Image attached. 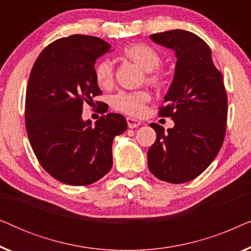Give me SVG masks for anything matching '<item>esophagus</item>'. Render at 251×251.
I'll return each instance as SVG.
<instances>
[{
  "label": "esophagus",
  "mask_w": 251,
  "mask_h": 251,
  "mask_svg": "<svg viewBox=\"0 0 251 251\" xmlns=\"http://www.w3.org/2000/svg\"><path fill=\"white\" fill-rule=\"evenodd\" d=\"M126 123H128V126L129 128H137V126H139L142 125V122L138 121V120L133 119V118H126Z\"/></svg>",
  "instance_id": "obj_1"
}]
</instances>
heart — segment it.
<instances>
[{
  "label": "heart",
  "mask_w": 251,
  "mask_h": 251,
  "mask_svg": "<svg viewBox=\"0 0 251 251\" xmlns=\"http://www.w3.org/2000/svg\"><path fill=\"white\" fill-rule=\"evenodd\" d=\"M123 58L136 64L140 70L145 72L147 83L155 88L166 84L167 73L160 68L162 57L157 51L146 43H131L121 51ZM95 81L102 89H109L114 81V66L107 58L98 60L94 67ZM152 99V96L146 90L120 91L112 99V106L116 111L131 116H142L145 113L146 105Z\"/></svg>",
  "instance_id": "heart-1"
}]
</instances>
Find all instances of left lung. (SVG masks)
<instances>
[{
    "instance_id": "8db88e82",
    "label": "left lung",
    "mask_w": 251,
    "mask_h": 251,
    "mask_svg": "<svg viewBox=\"0 0 251 251\" xmlns=\"http://www.w3.org/2000/svg\"><path fill=\"white\" fill-rule=\"evenodd\" d=\"M154 42L173 49L177 61L174 81L159 115L174 120V128L151 123L156 140L147 152L149 168L163 181L181 184L203 173L225 138L227 96L223 75L212 63L203 40L183 29L152 34Z\"/></svg>"
}]
</instances>
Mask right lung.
Returning a JSON list of instances; mask_svg holds the SVG:
<instances>
[{
    "label": "right lung",
    "mask_w": 251,
    "mask_h": 251,
    "mask_svg": "<svg viewBox=\"0 0 251 251\" xmlns=\"http://www.w3.org/2000/svg\"><path fill=\"white\" fill-rule=\"evenodd\" d=\"M109 49L96 36L61 37L40 53L30 72L27 135L43 169L64 184L84 186L104 177L113 164V139L128 126L118 113L101 115L95 126L82 120L83 104L91 105L101 95L94 67ZM106 111L101 108L100 113Z\"/></svg>",
    "instance_id": "add662e5"
}]
</instances>
